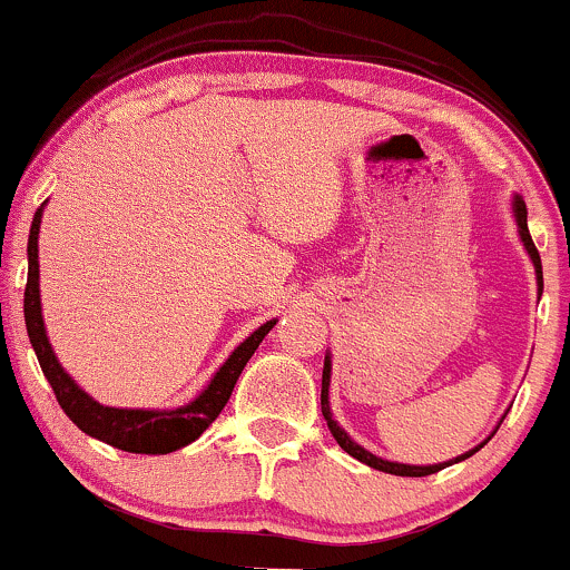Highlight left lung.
<instances>
[{
  "instance_id": "8db88e82",
  "label": "left lung",
  "mask_w": 570,
  "mask_h": 570,
  "mask_svg": "<svg viewBox=\"0 0 570 570\" xmlns=\"http://www.w3.org/2000/svg\"><path fill=\"white\" fill-rule=\"evenodd\" d=\"M513 218H517V226H519V237H522L527 254H530L532 265H535V278H538V292H543V269H541V256H538V248L535 243H532L530 237V229H527V205L522 196H513ZM327 395H331V355H325V368H322V415H325L327 421V429H331V434L335 436V442H338L341 448H344L350 456H355L357 461H363V464L374 466V470H382V472H391V475H404V478H423V475H434V472L445 470V466L456 464V461H464L470 459L472 453H478L483 448V442L478 448H472V451L461 453V456L445 461V464H429V466H417V464H399V461H387V459H380L374 456L371 451H365L363 445H357L355 440H352L350 434H346L344 429L338 426V421L333 417L331 412V401H327Z\"/></svg>"
}]
</instances>
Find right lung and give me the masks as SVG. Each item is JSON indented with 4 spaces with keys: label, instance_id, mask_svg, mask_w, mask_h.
<instances>
[{
    "label": "right lung",
    "instance_id": "1",
    "mask_svg": "<svg viewBox=\"0 0 570 570\" xmlns=\"http://www.w3.org/2000/svg\"><path fill=\"white\" fill-rule=\"evenodd\" d=\"M43 207L46 202L40 205L38 213H35L32 229H29V275L27 289H23V322H27V333L29 341H32L35 355H38L40 361V368H43L48 385L53 387V395H57L65 415H68L83 434L95 436V440L128 453H155V456H160V453L179 451V448L199 440L202 431L220 415V410H224L226 401H229L232 391H235L237 376L243 374L245 363L250 361V355H254L256 346L262 344V338L273 331L275 320L265 322L259 331L250 333L248 338L226 357V363L215 371V376L209 380L205 391L196 395L194 401H188L185 406H177V410H119V406H104L100 401H95L92 395L83 393L81 387L76 385L73 376L59 365L51 344H48L43 314H40L38 269V235Z\"/></svg>",
    "mask_w": 570,
    "mask_h": 570
}]
</instances>
